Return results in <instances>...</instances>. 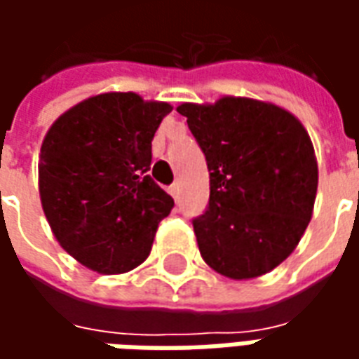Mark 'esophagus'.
Wrapping results in <instances>:
<instances>
[{
  "label": "esophagus",
  "instance_id": "34e87169",
  "mask_svg": "<svg viewBox=\"0 0 359 359\" xmlns=\"http://www.w3.org/2000/svg\"><path fill=\"white\" fill-rule=\"evenodd\" d=\"M169 194H171L175 200L179 198V194H180V184H179V182H172L171 187H169Z\"/></svg>",
  "mask_w": 359,
  "mask_h": 359
}]
</instances>
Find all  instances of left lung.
<instances>
[{
    "instance_id": "8db88e82",
    "label": "left lung",
    "mask_w": 359,
    "mask_h": 359,
    "mask_svg": "<svg viewBox=\"0 0 359 359\" xmlns=\"http://www.w3.org/2000/svg\"><path fill=\"white\" fill-rule=\"evenodd\" d=\"M177 111L210 171V203L192 219L203 262L238 280L269 273L292 254L313 211L317 161L306 128L248 97Z\"/></svg>"
}]
</instances>
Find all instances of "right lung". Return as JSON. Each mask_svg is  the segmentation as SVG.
<instances>
[{"label": "right lung", "mask_w": 359, "mask_h": 359, "mask_svg": "<svg viewBox=\"0 0 359 359\" xmlns=\"http://www.w3.org/2000/svg\"><path fill=\"white\" fill-rule=\"evenodd\" d=\"M171 105L133 92L84 100L51 125L40 149V198L63 248L118 275L149 256L172 198L149 177L151 140Z\"/></svg>", "instance_id": "1"}]
</instances>
